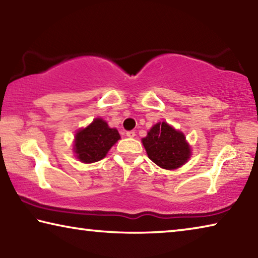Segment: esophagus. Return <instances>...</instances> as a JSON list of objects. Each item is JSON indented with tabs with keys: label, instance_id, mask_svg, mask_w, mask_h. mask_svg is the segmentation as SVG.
Returning a JSON list of instances; mask_svg holds the SVG:
<instances>
[{
	"label": "esophagus",
	"instance_id": "1",
	"mask_svg": "<svg viewBox=\"0 0 258 258\" xmlns=\"http://www.w3.org/2000/svg\"><path fill=\"white\" fill-rule=\"evenodd\" d=\"M126 137H127V138H134L135 137V132H134V131H127V132H126Z\"/></svg>",
	"mask_w": 258,
	"mask_h": 258
}]
</instances>
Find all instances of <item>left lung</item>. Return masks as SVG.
Wrapping results in <instances>:
<instances>
[{"label":"left lung","instance_id":"8db88e82","mask_svg":"<svg viewBox=\"0 0 258 258\" xmlns=\"http://www.w3.org/2000/svg\"><path fill=\"white\" fill-rule=\"evenodd\" d=\"M142 143L148 157L161 168L176 169L190 158L184 135L165 121L152 126Z\"/></svg>","mask_w":258,"mask_h":258}]
</instances>
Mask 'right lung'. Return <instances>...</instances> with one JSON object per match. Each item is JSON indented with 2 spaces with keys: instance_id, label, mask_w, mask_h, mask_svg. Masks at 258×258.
I'll return each mask as SVG.
<instances>
[{
  "instance_id": "1",
  "label": "right lung",
  "mask_w": 258,
  "mask_h": 258,
  "mask_svg": "<svg viewBox=\"0 0 258 258\" xmlns=\"http://www.w3.org/2000/svg\"><path fill=\"white\" fill-rule=\"evenodd\" d=\"M119 139L118 131L109 127L101 118H97L76 133L74 150L83 163H95L101 160Z\"/></svg>"
}]
</instances>
